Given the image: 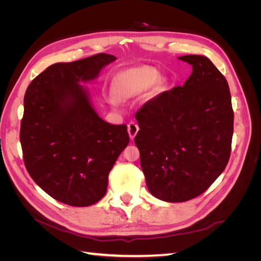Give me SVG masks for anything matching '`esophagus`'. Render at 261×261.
<instances>
[{
    "mask_svg": "<svg viewBox=\"0 0 261 261\" xmlns=\"http://www.w3.org/2000/svg\"><path fill=\"white\" fill-rule=\"evenodd\" d=\"M138 130H139V127H138V125H137L136 123L132 122V123L128 124V126H127V132H128V135H129V138H130V139L135 138V136L137 135Z\"/></svg>",
    "mask_w": 261,
    "mask_h": 261,
    "instance_id": "34e87169",
    "label": "esophagus"
}]
</instances>
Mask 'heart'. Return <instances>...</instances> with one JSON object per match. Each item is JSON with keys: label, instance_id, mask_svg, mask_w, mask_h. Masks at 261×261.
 <instances>
[{"label": "heart", "instance_id": "1", "mask_svg": "<svg viewBox=\"0 0 261 261\" xmlns=\"http://www.w3.org/2000/svg\"><path fill=\"white\" fill-rule=\"evenodd\" d=\"M159 78V72L151 66L134 67L118 76L114 84V91L121 98H134L151 88ZM109 100L113 106L120 103L115 94H110Z\"/></svg>", "mask_w": 261, "mask_h": 261}]
</instances>
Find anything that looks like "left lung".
Segmentation results:
<instances>
[{
	"mask_svg": "<svg viewBox=\"0 0 261 261\" xmlns=\"http://www.w3.org/2000/svg\"><path fill=\"white\" fill-rule=\"evenodd\" d=\"M193 73L181 87L158 94L136 113L148 191L181 202L199 196L230 159L234 114L227 82L202 55H184Z\"/></svg>",
	"mask_w": 261,
	"mask_h": 261,
	"instance_id": "8db88e82",
	"label": "left lung"
}]
</instances>
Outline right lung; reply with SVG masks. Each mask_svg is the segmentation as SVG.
I'll return each mask as SVG.
<instances>
[{
	"label": "right lung",
	"instance_id": "obj_1",
	"mask_svg": "<svg viewBox=\"0 0 261 261\" xmlns=\"http://www.w3.org/2000/svg\"><path fill=\"white\" fill-rule=\"evenodd\" d=\"M116 60L100 53L49 66L23 99L20 144L26 169L52 198L88 207L107 193L109 173L129 143L127 126L98 115L87 87Z\"/></svg>",
	"mask_w": 261,
	"mask_h": 261
}]
</instances>
